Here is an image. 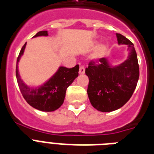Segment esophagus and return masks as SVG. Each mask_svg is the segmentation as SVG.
Listing matches in <instances>:
<instances>
[{"mask_svg":"<svg viewBox=\"0 0 154 154\" xmlns=\"http://www.w3.org/2000/svg\"><path fill=\"white\" fill-rule=\"evenodd\" d=\"M79 74H81V75L85 73V68L83 66H81V67H79Z\"/></svg>","mask_w":154,"mask_h":154,"instance_id":"34e87169","label":"esophagus"}]
</instances>
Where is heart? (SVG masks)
<instances>
[{
  "mask_svg": "<svg viewBox=\"0 0 154 154\" xmlns=\"http://www.w3.org/2000/svg\"><path fill=\"white\" fill-rule=\"evenodd\" d=\"M105 51L106 48L104 46L98 47V48L97 49L96 51L94 52V56H93V59H94V60H98L101 57H103L104 53H105Z\"/></svg>",
  "mask_w": 154,
  "mask_h": 154,
  "instance_id": "1",
  "label": "heart"
}]
</instances>
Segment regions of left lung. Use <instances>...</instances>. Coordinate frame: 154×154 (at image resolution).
<instances>
[{"label":"left lung","mask_w":154,"mask_h":154,"mask_svg":"<svg viewBox=\"0 0 154 154\" xmlns=\"http://www.w3.org/2000/svg\"><path fill=\"white\" fill-rule=\"evenodd\" d=\"M119 44L127 45L129 55L123 63L110 64L107 59L91 61L85 73L89 78L87 94L91 105L102 112L121 108L131 98L139 79V66L134 44L117 33Z\"/></svg>","instance_id":"1"}]
</instances>
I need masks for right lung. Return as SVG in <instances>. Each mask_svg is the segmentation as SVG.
<instances>
[{"label": "right lung", "instance_id": "right-lung-1", "mask_svg": "<svg viewBox=\"0 0 154 154\" xmlns=\"http://www.w3.org/2000/svg\"><path fill=\"white\" fill-rule=\"evenodd\" d=\"M48 31H40L33 37L48 36ZM26 43L22 47L17 58L16 75L22 95L33 108L41 111L51 112L57 110L63 103L67 88L79 75V65L72 68L60 67L56 73L43 85L36 87H29L20 78L18 63L24 54Z\"/></svg>", "mask_w": 154, "mask_h": 154}]
</instances>
